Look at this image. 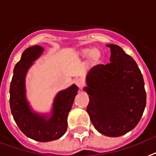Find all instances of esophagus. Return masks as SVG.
<instances>
[{"instance_id": "esophagus-1", "label": "esophagus", "mask_w": 156, "mask_h": 156, "mask_svg": "<svg viewBox=\"0 0 156 156\" xmlns=\"http://www.w3.org/2000/svg\"><path fill=\"white\" fill-rule=\"evenodd\" d=\"M76 85L78 86V87H79L80 89H81V88L84 86V82H83V80L81 79H77L76 80Z\"/></svg>"}]
</instances>
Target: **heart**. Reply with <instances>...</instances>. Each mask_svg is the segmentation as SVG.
<instances>
[{
    "label": "heart",
    "instance_id": "1",
    "mask_svg": "<svg viewBox=\"0 0 156 156\" xmlns=\"http://www.w3.org/2000/svg\"><path fill=\"white\" fill-rule=\"evenodd\" d=\"M80 56L86 57L89 56L90 61L94 64H98L102 59V53L98 48H83L79 51Z\"/></svg>",
    "mask_w": 156,
    "mask_h": 156
}]
</instances>
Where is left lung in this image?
I'll list each match as a JSON object with an SVG mask.
<instances>
[{
  "instance_id": "obj_1",
  "label": "left lung",
  "mask_w": 156,
  "mask_h": 156,
  "mask_svg": "<svg viewBox=\"0 0 156 156\" xmlns=\"http://www.w3.org/2000/svg\"><path fill=\"white\" fill-rule=\"evenodd\" d=\"M111 49L110 63L93 67L86 76L83 90L89 96L87 112L99 132L118 137L132 131L146 107L142 73L132 56L116 44Z\"/></svg>"
}]
</instances>
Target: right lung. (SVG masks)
Instances as JSON below:
<instances>
[{"label": "right lung", "mask_w": 156, "mask_h": 156, "mask_svg": "<svg viewBox=\"0 0 156 156\" xmlns=\"http://www.w3.org/2000/svg\"><path fill=\"white\" fill-rule=\"evenodd\" d=\"M44 52V48L34 45L23 52L13 69L10 84V108L20 130L29 138L39 142H48L62 137L67 131L68 115L78 92L73 84L61 90L55 96L49 113L33 110L27 100L26 79L28 71Z\"/></svg>", "instance_id": "1"}]
</instances>
